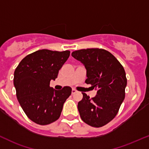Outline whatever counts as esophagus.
I'll return each mask as SVG.
<instances>
[{
	"label": "esophagus",
	"mask_w": 149,
	"mask_h": 149,
	"mask_svg": "<svg viewBox=\"0 0 149 149\" xmlns=\"http://www.w3.org/2000/svg\"><path fill=\"white\" fill-rule=\"evenodd\" d=\"M77 93V91H76V90H75V89H72V91H71L72 94H75V93Z\"/></svg>",
	"instance_id": "obj_1"
}]
</instances>
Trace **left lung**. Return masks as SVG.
I'll return each instance as SVG.
<instances>
[{"instance_id": "1", "label": "left lung", "mask_w": 149, "mask_h": 149, "mask_svg": "<svg viewBox=\"0 0 149 149\" xmlns=\"http://www.w3.org/2000/svg\"><path fill=\"white\" fill-rule=\"evenodd\" d=\"M71 55L86 68V83L97 91L92 99L82 93L83 99L78 103L81 119L94 127L107 125L117 115L125 97L127 81L123 66L110 52L102 49L77 50Z\"/></svg>"}]
</instances>
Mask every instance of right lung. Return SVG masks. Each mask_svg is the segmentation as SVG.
Wrapping results in <instances>:
<instances>
[{"label": "right lung", "instance_id": "add662e5", "mask_svg": "<svg viewBox=\"0 0 149 149\" xmlns=\"http://www.w3.org/2000/svg\"><path fill=\"white\" fill-rule=\"evenodd\" d=\"M70 56L69 51L38 50L25 56L14 72L16 95L29 120L47 125L59 118L63 103L71 94V88L61 91L50 87L58 71Z\"/></svg>", "mask_w": 149, "mask_h": 149}]
</instances>
